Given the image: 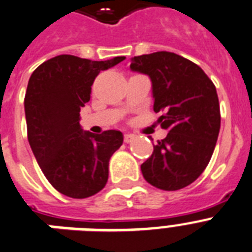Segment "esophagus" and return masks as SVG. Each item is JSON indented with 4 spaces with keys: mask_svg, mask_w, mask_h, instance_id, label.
I'll list each match as a JSON object with an SVG mask.
<instances>
[{
    "mask_svg": "<svg viewBox=\"0 0 252 252\" xmlns=\"http://www.w3.org/2000/svg\"><path fill=\"white\" fill-rule=\"evenodd\" d=\"M134 138H135L134 134H129V133L124 134V142H126V143H129V142H132Z\"/></svg>",
    "mask_w": 252,
    "mask_h": 252,
    "instance_id": "esophagus-1",
    "label": "esophagus"
}]
</instances>
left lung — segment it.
<instances>
[{"instance_id": "1", "label": "left lung", "mask_w": 252, "mask_h": 252, "mask_svg": "<svg viewBox=\"0 0 252 252\" xmlns=\"http://www.w3.org/2000/svg\"><path fill=\"white\" fill-rule=\"evenodd\" d=\"M130 69L148 74L155 97L153 110L168 130L153 144L141 166L147 183L161 190H179L202 175L217 143L220 128L216 86L198 64L171 53L137 56Z\"/></svg>"}]
</instances>
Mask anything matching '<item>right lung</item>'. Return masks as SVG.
Returning <instances> with one entry per match:
<instances>
[{
  "label": "right lung",
  "mask_w": 252,
  "mask_h": 252,
  "mask_svg": "<svg viewBox=\"0 0 252 252\" xmlns=\"http://www.w3.org/2000/svg\"><path fill=\"white\" fill-rule=\"evenodd\" d=\"M124 60L62 54L41 63L29 80L24 104L30 147L52 187L69 198H89L104 189L109 159L123 144L119 130L84 132L80 111L100 71Z\"/></svg>",
  "instance_id": "right-lung-1"
}]
</instances>
